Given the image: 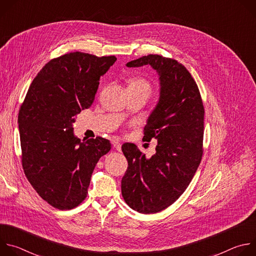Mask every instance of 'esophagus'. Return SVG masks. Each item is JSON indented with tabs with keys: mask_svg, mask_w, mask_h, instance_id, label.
<instances>
[{
	"mask_svg": "<svg viewBox=\"0 0 256 256\" xmlns=\"http://www.w3.org/2000/svg\"><path fill=\"white\" fill-rule=\"evenodd\" d=\"M112 144H114V147L118 151H120V150H122V144H120L118 140H112Z\"/></svg>",
	"mask_w": 256,
	"mask_h": 256,
	"instance_id": "1",
	"label": "esophagus"
}]
</instances>
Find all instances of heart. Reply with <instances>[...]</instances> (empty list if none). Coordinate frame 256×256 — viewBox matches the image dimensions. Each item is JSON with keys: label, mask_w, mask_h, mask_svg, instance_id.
<instances>
[{"label": "heart", "mask_w": 256, "mask_h": 256, "mask_svg": "<svg viewBox=\"0 0 256 256\" xmlns=\"http://www.w3.org/2000/svg\"><path fill=\"white\" fill-rule=\"evenodd\" d=\"M128 88H134V89H140L142 91H147L148 93H151L152 91V86L148 80H146L144 78L142 77H134L130 78L128 81Z\"/></svg>", "instance_id": "1"}]
</instances>
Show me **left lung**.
Wrapping results in <instances>:
<instances>
[{
  "instance_id": "obj_1",
  "label": "left lung",
  "mask_w": 256,
  "mask_h": 256,
  "mask_svg": "<svg viewBox=\"0 0 256 256\" xmlns=\"http://www.w3.org/2000/svg\"><path fill=\"white\" fill-rule=\"evenodd\" d=\"M150 64L160 79L158 105L144 128V142L158 140L156 154L146 158L134 144L122 151L128 166L122 180L126 202L140 214L159 212L186 192L202 158L204 108L198 87L176 60L148 54L126 64Z\"/></svg>"
}]
</instances>
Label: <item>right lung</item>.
<instances>
[{"label": "right lung", "instance_id": "obj_1", "mask_svg": "<svg viewBox=\"0 0 256 256\" xmlns=\"http://www.w3.org/2000/svg\"><path fill=\"white\" fill-rule=\"evenodd\" d=\"M116 58L75 52L50 60L33 79L18 124L22 167L35 192L58 210L87 196L99 159L112 149L101 136L82 142L72 132L76 116L94 101L100 77Z\"/></svg>", "mask_w": 256, "mask_h": 256}]
</instances>
